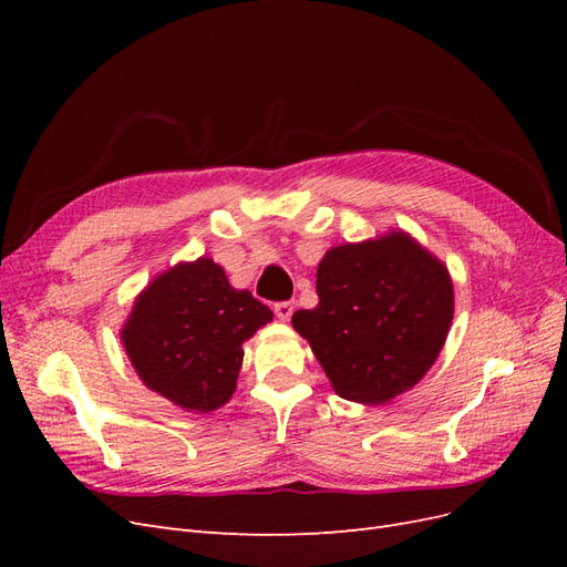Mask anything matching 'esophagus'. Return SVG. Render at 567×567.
Masks as SVG:
<instances>
[{
    "label": "esophagus",
    "mask_w": 567,
    "mask_h": 567,
    "mask_svg": "<svg viewBox=\"0 0 567 567\" xmlns=\"http://www.w3.org/2000/svg\"><path fill=\"white\" fill-rule=\"evenodd\" d=\"M293 302H277L274 305V315H277L281 321H288L290 317H293Z\"/></svg>",
    "instance_id": "obj_1"
}]
</instances>
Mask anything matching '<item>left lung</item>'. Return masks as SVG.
Here are the masks:
<instances>
[{
	"instance_id": "8db88e82",
	"label": "left lung",
	"mask_w": 567,
	"mask_h": 567,
	"mask_svg": "<svg viewBox=\"0 0 567 567\" xmlns=\"http://www.w3.org/2000/svg\"><path fill=\"white\" fill-rule=\"evenodd\" d=\"M315 310L293 329L340 398L385 404L431 371L454 317V284L437 255L402 229L326 250Z\"/></svg>"
}]
</instances>
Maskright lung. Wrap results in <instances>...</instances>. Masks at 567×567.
Here are the masks:
<instances>
[{
	"label": "right lung",
	"instance_id": "add662e5",
	"mask_svg": "<svg viewBox=\"0 0 567 567\" xmlns=\"http://www.w3.org/2000/svg\"><path fill=\"white\" fill-rule=\"evenodd\" d=\"M274 319L213 257L177 262L134 298L120 342L140 381L184 411L208 414L236 392L244 342Z\"/></svg>",
	"mask_w": 567,
	"mask_h": 567
}]
</instances>
